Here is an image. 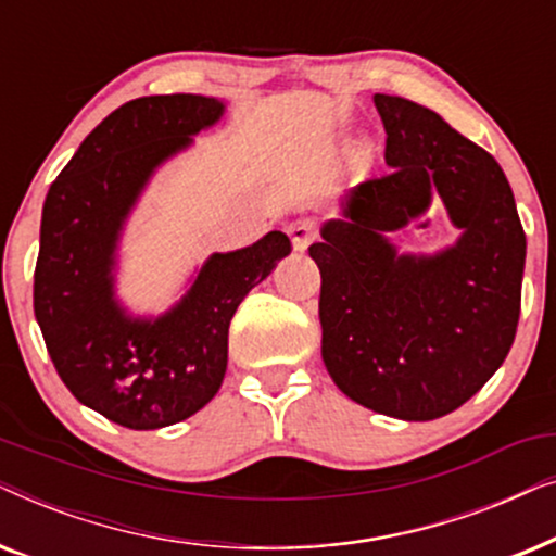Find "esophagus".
<instances>
[{
    "label": "esophagus",
    "mask_w": 556,
    "mask_h": 556,
    "mask_svg": "<svg viewBox=\"0 0 556 556\" xmlns=\"http://www.w3.org/2000/svg\"><path fill=\"white\" fill-rule=\"evenodd\" d=\"M288 235H291L293 248L303 253V250L311 245V240L316 238V223L314 219H295V223L288 227Z\"/></svg>",
    "instance_id": "1"
}]
</instances>
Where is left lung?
Returning <instances> with one entry per match:
<instances>
[{"label": "left lung", "mask_w": 556, "mask_h": 556, "mask_svg": "<svg viewBox=\"0 0 556 556\" xmlns=\"http://www.w3.org/2000/svg\"><path fill=\"white\" fill-rule=\"evenodd\" d=\"M390 172L362 181L346 219L308 255L321 270V356L341 392L379 415L435 420L489 382L514 344L527 257L514 192L496 159L435 111L375 93ZM444 197L464 230L435 258L397 256L383 232Z\"/></svg>", "instance_id": "1"}]
</instances>
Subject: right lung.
<instances>
[{
  "label": "right lung",
  "instance_id": "right-lung-1",
  "mask_svg": "<svg viewBox=\"0 0 556 556\" xmlns=\"http://www.w3.org/2000/svg\"><path fill=\"white\" fill-rule=\"evenodd\" d=\"M223 109L217 98L189 93L128 101L86 136L45 197L35 318L73 397L124 428H166L215 397L235 311L291 253L278 230L215 253L156 321H134L113 301V250L128 210L149 174Z\"/></svg>",
  "mask_w": 556,
  "mask_h": 556
}]
</instances>
